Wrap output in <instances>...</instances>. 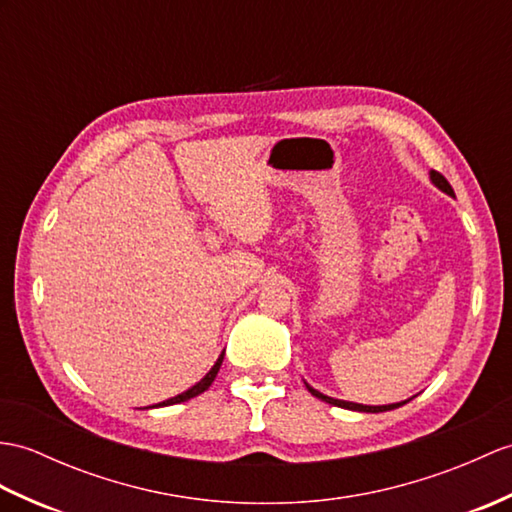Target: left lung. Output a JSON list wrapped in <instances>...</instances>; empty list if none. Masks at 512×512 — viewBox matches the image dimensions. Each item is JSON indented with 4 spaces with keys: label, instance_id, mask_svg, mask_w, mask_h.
<instances>
[{
    "label": "left lung",
    "instance_id": "left-lung-1",
    "mask_svg": "<svg viewBox=\"0 0 512 512\" xmlns=\"http://www.w3.org/2000/svg\"><path fill=\"white\" fill-rule=\"evenodd\" d=\"M430 178H432V183L441 189V192H445V194H449V196H454V189H451V185L447 183V178L441 174V172H436V170H432L430 172ZM307 386V390L312 392L314 397H318L320 401H325V403H331V406H338V408H347V410H358V412H386V410H395V408H399V406H403V403H408V401H399V403H390V406H362V403H353V401H342V399H334V397H327V395H323V392H318V390H314L310 384H305Z\"/></svg>",
    "mask_w": 512,
    "mask_h": 512
}]
</instances>
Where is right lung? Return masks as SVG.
Listing matches in <instances>:
<instances>
[{"label": "right lung", "instance_id": "right-lung-1", "mask_svg": "<svg viewBox=\"0 0 512 512\" xmlns=\"http://www.w3.org/2000/svg\"><path fill=\"white\" fill-rule=\"evenodd\" d=\"M222 360H224V353H220V358H218V362L211 366V371L200 379V382L196 384V386H192L189 390H185V392H181V395H176V397H172V399H168V401H161V403H157V406H150V408H161V406H174V403H181V401H187V399H192V397H198L200 392H205L209 386H211V382L213 379H216V375H218V371H220V366H222Z\"/></svg>", "mask_w": 512, "mask_h": 512}]
</instances>
